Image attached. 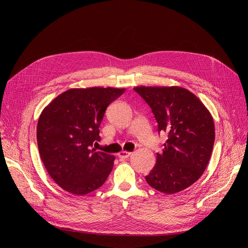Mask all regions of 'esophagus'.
Listing matches in <instances>:
<instances>
[{
  "label": "esophagus",
  "instance_id": "esophagus-1",
  "mask_svg": "<svg viewBox=\"0 0 248 248\" xmlns=\"http://www.w3.org/2000/svg\"><path fill=\"white\" fill-rule=\"evenodd\" d=\"M124 153H126V152H124H124H123V154H124Z\"/></svg>",
  "mask_w": 248,
  "mask_h": 248
}]
</instances>
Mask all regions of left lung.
I'll list each match as a JSON object with an SVG mask.
<instances>
[{
	"mask_svg": "<svg viewBox=\"0 0 248 248\" xmlns=\"http://www.w3.org/2000/svg\"><path fill=\"white\" fill-rule=\"evenodd\" d=\"M124 91L112 87L69 89L39 117V154L47 172L63 190L81 196L107 181L114 157L98 145L99 126L107 108Z\"/></svg>",
	"mask_w": 248,
	"mask_h": 248,
	"instance_id": "left-lung-1",
	"label": "left lung"
}]
</instances>
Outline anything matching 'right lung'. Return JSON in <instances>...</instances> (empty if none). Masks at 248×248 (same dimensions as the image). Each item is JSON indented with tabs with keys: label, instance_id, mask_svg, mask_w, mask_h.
I'll list each match as a JSON object with an SVG mask.
<instances>
[{
	"label": "right lung",
	"instance_id": "right-lung-1",
	"mask_svg": "<svg viewBox=\"0 0 248 248\" xmlns=\"http://www.w3.org/2000/svg\"><path fill=\"white\" fill-rule=\"evenodd\" d=\"M164 135L157 162L146 176L148 184L173 194L196 182L210 160L215 140L214 123L204 104L182 87H137Z\"/></svg>",
	"mask_w": 248,
	"mask_h": 248
}]
</instances>
